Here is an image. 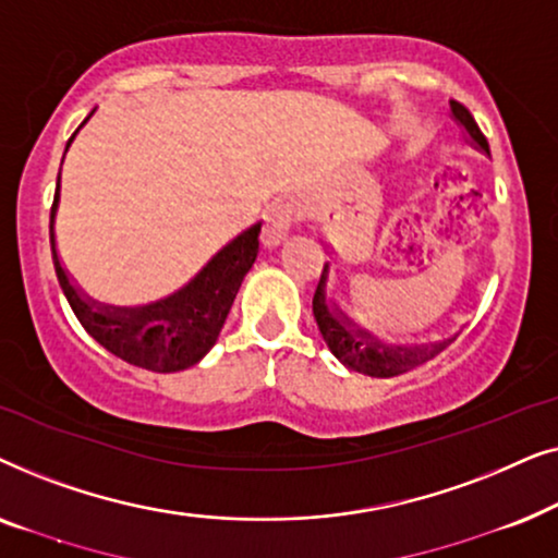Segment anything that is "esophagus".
I'll list each match as a JSON object with an SVG mask.
<instances>
[{
	"label": "esophagus",
	"instance_id": "obj_1",
	"mask_svg": "<svg viewBox=\"0 0 558 558\" xmlns=\"http://www.w3.org/2000/svg\"><path fill=\"white\" fill-rule=\"evenodd\" d=\"M294 220H296L294 203H289V201L271 203L269 210H266V218H264L266 246H279V243L289 235V231H292Z\"/></svg>",
	"mask_w": 558,
	"mask_h": 558
}]
</instances>
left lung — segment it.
<instances>
[{"mask_svg": "<svg viewBox=\"0 0 558 558\" xmlns=\"http://www.w3.org/2000/svg\"><path fill=\"white\" fill-rule=\"evenodd\" d=\"M449 106H452L454 121L464 126V132H468L472 144L490 155L485 134L480 132L472 113L464 109L460 101H449ZM327 274H330V264H325L323 277H319V284L315 289V296H312V315L317 319V327L319 332H323V340L327 342V348H330V353L338 357L342 365H348L350 371H357L371 378L401 376V373L414 371L416 365H424L426 361H432V357H437L441 350L454 340L449 338L441 342H429V345H386V342L373 338L368 330L355 327L353 319L345 317V312L327 302Z\"/></svg>", "mask_w": 558, "mask_h": 558, "instance_id": "left-lung-1", "label": "left lung"}]
</instances>
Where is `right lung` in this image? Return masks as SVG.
Segmentation results:
<instances>
[{
  "instance_id": "add662e5",
  "label": "right lung",
  "mask_w": 558,
  "mask_h": 558,
  "mask_svg": "<svg viewBox=\"0 0 558 558\" xmlns=\"http://www.w3.org/2000/svg\"><path fill=\"white\" fill-rule=\"evenodd\" d=\"M90 113L86 121L90 119ZM75 134L78 132H73V136ZM73 136L68 140V147H71ZM58 201L60 172L50 208L52 264H56L60 289H63L65 300L75 312V317H78L83 330L121 361L151 373L185 371L197 361H203L208 350L216 345L220 327H223L235 294L241 289V281L256 262L262 223L246 228L231 243H226L185 287L165 296V300L142 304V307H109V304L90 302L88 296H83L81 289L68 277L63 264H60L56 233H52Z\"/></svg>"
}]
</instances>
